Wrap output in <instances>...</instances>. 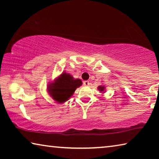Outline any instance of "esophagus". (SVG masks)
Returning a JSON list of instances; mask_svg holds the SVG:
<instances>
[{
  "label": "esophagus",
  "mask_w": 159,
  "mask_h": 159,
  "mask_svg": "<svg viewBox=\"0 0 159 159\" xmlns=\"http://www.w3.org/2000/svg\"><path fill=\"white\" fill-rule=\"evenodd\" d=\"M83 84H84L85 86H88L90 85V82L88 81V80H85V81L83 82Z\"/></svg>",
  "instance_id": "obj_1"
}]
</instances>
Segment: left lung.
Wrapping results in <instances>:
<instances>
[{"mask_svg": "<svg viewBox=\"0 0 159 159\" xmlns=\"http://www.w3.org/2000/svg\"><path fill=\"white\" fill-rule=\"evenodd\" d=\"M98 89L99 91H100V93H105L106 88H105V86L103 85H101L98 86Z\"/></svg>", "mask_w": 159, "mask_h": 159, "instance_id": "left-lung-1", "label": "left lung"}]
</instances>
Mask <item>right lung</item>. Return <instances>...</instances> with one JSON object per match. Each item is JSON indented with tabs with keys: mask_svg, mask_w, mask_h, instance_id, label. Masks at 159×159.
Listing matches in <instances>:
<instances>
[{
	"mask_svg": "<svg viewBox=\"0 0 159 159\" xmlns=\"http://www.w3.org/2000/svg\"><path fill=\"white\" fill-rule=\"evenodd\" d=\"M82 84L83 83L80 79H74L71 74L63 71L53 81L48 83L47 91L56 102L62 104L69 100L76 88L81 86Z\"/></svg>",
	"mask_w": 159,
	"mask_h": 159,
	"instance_id": "right-lung-1",
	"label": "right lung"
}]
</instances>
